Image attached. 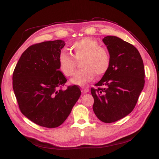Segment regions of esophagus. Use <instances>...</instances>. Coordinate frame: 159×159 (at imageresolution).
<instances>
[{
  "mask_svg": "<svg viewBox=\"0 0 159 159\" xmlns=\"http://www.w3.org/2000/svg\"><path fill=\"white\" fill-rule=\"evenodd\" d=\"M89 91V88L88 87H86V86H83L82 88V93H88Z\"/></svg>",
  "mask_w": 159,
  "mask_h": 159,
  "instance_id": "obj_1",
  "label": "esophagus"
}]
</instances>
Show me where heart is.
<instances>
[{
	"label": "heart",
	"mask_w": 159,
	"mask_h": 159,
	"mask_svg": "<svg viewBox=\"0 0 159 159\" xmlns=\"http://www.w3.org/2000/svg\"><path fill=\"white\" fill-rule=\"evenodd\" d=\"M70 50L77 61L83 60L81 67L83 69L76 72L70 80L73 84L85 85L92 81L96 75L101 76L108 70L111 63L109 54L105 48L99 47L98 42L94 39L84 38L77 40L72 44ZM73 57L62 52L58 58L60 69L67 77L73 75L75 72L77 62Z\"/></svg>",
	"instance_id": "1"
}]
</instances>
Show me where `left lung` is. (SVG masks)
Wrapping results in <instances>:
<instances>
[{
	"label": "left lung",
	"instance_id": "left-lung-1",
	"mask_svg": "<svg viewBox=\"0 0 159 159\" xmlns=\"http://www.w3.org/2000/svg\"><path fill=\"white\" fill-rule=\"evenodd\" d=\"M108 48L110 66L91 88L93 111L100 121L112 123L129 115L137 104L145 84L144 65L133 45L116 36L103 39ZM103 86L104 88H101Z\"/></svg>",
	"mask_w": 159,
	"mask_h": 159
}]
</instances>
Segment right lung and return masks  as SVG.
Masks as SVG:
<instances>
[{
    "label": "right lung",
    "mask_w": 159,
    "mask_h": 159,
    "mask_svg": "<svg viewBox=\"0 0 159 159\" xmlns=\"http://www.w3.org/2000/svg\"><path fill=\"white\" fill-rule=\"evenodd\" d=\"M64 45L61 40L31 45L13 73V89L21 112L45 128L62 124L81 95L77 85L61 89L67 80L59 70L58 58Z\"/></svg>",
    "instance_id": "1"
}]
</instances>
